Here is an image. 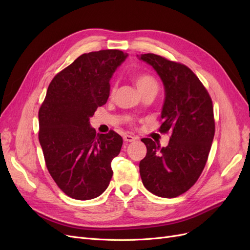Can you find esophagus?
Wrapping results in <instances>:
<instances>
[{"label":"esophagus","mask_w":250,"mask_h":250,"mask_svg":"<svg viewBox=\"0 0 250 250\" xmlns=\"http://www.w3.org/2000/svg\"><path fill=\"white\" fill-rule=\"evenodd\" d=\"M137 139H138L137 137H133V135H130V134H124V137H123V140L125 142H133Z\"/></svg>","instance_id":"34e87169"}]
</instances>
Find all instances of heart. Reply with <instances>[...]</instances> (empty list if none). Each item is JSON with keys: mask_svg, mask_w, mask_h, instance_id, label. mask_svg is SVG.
Returning <instances> with one entry per match:
<instances>
[{"mask_svg": "<svg viewBox=\"0 0 250 250\" xmlns=\"http://www.w3.org/2000/svg\"><path fill=\"white\" fill-rule=\"evenodd\" d=\"M134 83L140 93L147 88H157L156 80L149 74H140L134 76ZM113 92H115V88H111V95L113 94Z\"/></svg>", "mask_w": 250, "mask_h": 250, "instance_id": "b5f03b06", "label": "heart"}]
</instances>
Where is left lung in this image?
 I'll return each instance as SVG.
<instances>
[{"label": "left lung", "mask_w": 250, "mask_h": 250, "mask_svg": "<svg viewBox=\"0 0 250 250\" xmlns=\"http://www.w3.org/2000/svg\"><path fill=\"white\" fill-rule=\"evenodd\" d=\"M163 81L165 101L161 132H171L167 147L142 139L147 154L140 162L143 185L149 192L174 198L190 188L207 164L215 134L213 102L198 77L185 64L152 53L138 55Z\"/></svg>", "instance_id": "1"}]
</instances>
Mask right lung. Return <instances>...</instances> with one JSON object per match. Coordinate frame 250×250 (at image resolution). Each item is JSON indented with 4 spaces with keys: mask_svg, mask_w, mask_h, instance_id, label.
I'll list each match as a JSON object with an SVG mask.
<instances>
[{
    "mask_svg": "<svg viewBox=\"0 0 250 250\" xmlns=\"http://www.w3.org/2000/svg\"><path fill=\"white\" fill-rule=\"evenodd\" d=\"M128 54L101 50L82 54L53 78L39 111V139L49 173L64 194L89 200L106 190L111 161L123 140L96 133L89 119L107 102L109 81Z\"/></svg>",
    "mask_w": 250,
    "mask_h": 250,
    "instance_id": "obj_1",
    "label": "right lung"
}]
</instances>
